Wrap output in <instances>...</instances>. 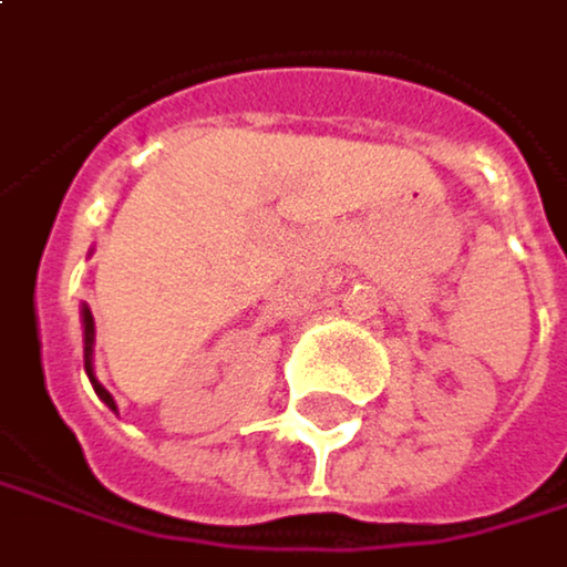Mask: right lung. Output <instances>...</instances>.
I'll return each instance as SVG.
<instances>
[{
	"instance_id": "1",
	"label": "right lung",
	"mask_w": 567,
	"mask_h": 567,
	"mask_svg": "<svg viewBox=\"0 0 567 567\" xmlns=\"http://www.w3.org/2000/svg\"><path fill=\"white\" fill-rule=\"evenodd\" d=\"M82 352H85V375H89V382H92L95 395H99V399L115 412V399L105 392V385L95 379V369H92V355H95V319H92L89 306H82Z\"/></svg>"
}]
</instances>
